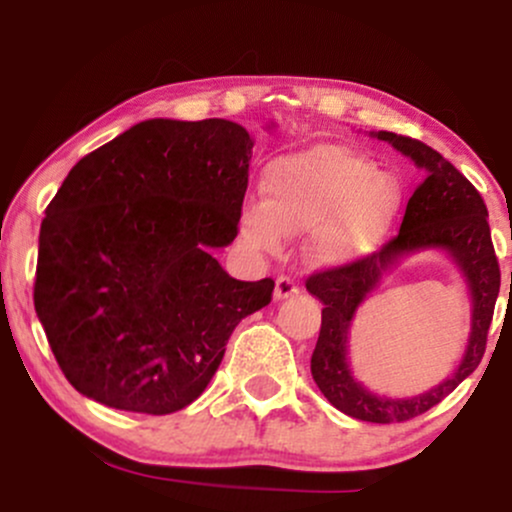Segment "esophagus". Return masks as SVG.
<instances>
[{
	"mask_svg": "<svg viewBox=\"0 0 512 512\" xmlns=\"http://www.w3.org/2000/svg\"><path fill=\"white\" fill-rule=\"evenodd\" d=\"M298 291L301 289H298V284L291 279V276H279V279H276V289H274L276 301H284V298L296 296Z\"/></svg>",
	"mask_w": 512,
	"mask_h": 512,
	"instance_id": "1",
	"label": "esophagus"
}]
</instances>
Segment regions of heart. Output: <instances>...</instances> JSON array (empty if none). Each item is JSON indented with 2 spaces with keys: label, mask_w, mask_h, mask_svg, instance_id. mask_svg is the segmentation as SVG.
<instances>
[{
  "label": "heart",
  "mask_w": 512,
  "mask_h": 512,
  "mask_svg": "<svg viewBox=\"0 0 512 512\" xmlns=\"http://www.w3.org/2000/svg\"><path fill=\"white\" fill-rule=\"evenodd\" d=\"M264 199L245 202L240 231L252 248L276 252L286 236L313 231L310 255L339 264L383 245L402 192L390 175L342 146L276 158L264 170Z\"/></svg>",
  "instance_id": "obj_1"
}]
</instances>
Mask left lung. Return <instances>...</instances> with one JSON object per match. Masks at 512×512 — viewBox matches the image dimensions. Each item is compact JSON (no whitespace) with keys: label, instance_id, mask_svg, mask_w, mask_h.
<instances>
[{"label":"left lung","instance_id":"8db88e82","mask_svg":"<svg viewBox=\"0 0 512 512\" xmlns=\"http://www.w3.org/2000/svg\"><path fill=\"white\" fill-rule=\"evenodd\" d=\"M375 137L390 142L397 151L409 156L424 170V180L409 197L395 238L366 257L322 269V272L310 274L305 281V289L325 305L320 337L310 358V373L322 395L339 411L354 419L370 421V424H395V421H409L436 407L467 375L477 370L486 351L493 308H496L498 289H501V267H498L496 250L491 243L489 211L477 187L464 178L448 158L419 139L402 137L395 132H378ZM424 247L450 251L473 289L475 310L468 351L456 373L424 396L409 400L378 398L356 384L350 375L345 361L350 320L357 305L365 300L370 290L377 288L382 274L399 256Z\"/></svg>","mask_w":512,"mask_h":512}]
</instances>
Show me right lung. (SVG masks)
<instances>
[{
	"mask_svg": "<svg viewBox=\"0 0 512 512\" xmlns=\"http://www.w3.org/2000/svg\"><path fill=\"white\" fill-rule=\"evenodd\" d=\"M252 139L236 122L146 120L81 158L45 209L33 303L64 378L105 407L173 414L231 332L272 301L211 250L233 243Z\"/></svg>",
	"mask_w": 512,
	"mask_h": 512,
	"instance_id": "add662e5",
	"label": "right lung"
}]
</instances>
